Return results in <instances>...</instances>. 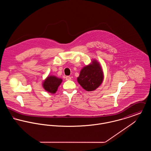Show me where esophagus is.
I'll return each mask as SVG.
<instances>
[{"label": "esophagus", "instance_id": "esophagus-1", "mask_svg": "<svg viewBox=\"0 0 151 151\" xmlns=\"http://www.w3.org/2000/svg\"><path fill=\"white\" fill-rule=\"evenodd\" d=\"M65 80H71V77H70V76H66Z\"/></svg>", "mask_w": 151, "mask_h": 151}]
</instances>
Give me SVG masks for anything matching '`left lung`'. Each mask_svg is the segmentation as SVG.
<instances>
[{
	"label": "left lung",
	"mask_w": 151,
	"mask_h": 151,
	"mask_svg": "<svg viewBox=\"0 0 151 151\" xmlns=\"http://www.w3.org/2000/svg\"><path fill=\"white\" fill-rule=\"evenodd\" d=\"M104 78V71L101 65L96 60L92 59L90 64L81 69L77 81L86 91H93L101 85Z\"/></svg>",
	"instance_id": "left-lung-1"
}]
</instances>
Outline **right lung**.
<instances>
[{
    "label": "right lung",
    "mask_w": 151,
    "mask_h": 151,
    "mask_svg": "<svg viewBox=\"0 0 151 151\" xmlns=\"http://www.w3.org/2000/svg\"><path fill=\"white\" fill-rule=\"evenodd\" d=\"M62 79L59 78L55 76H48L42 83L44 89L50 93H55L58 87L61 84Z\"/></svg>",
    "instance_id": "right-lung-1"
}]
</instances>
